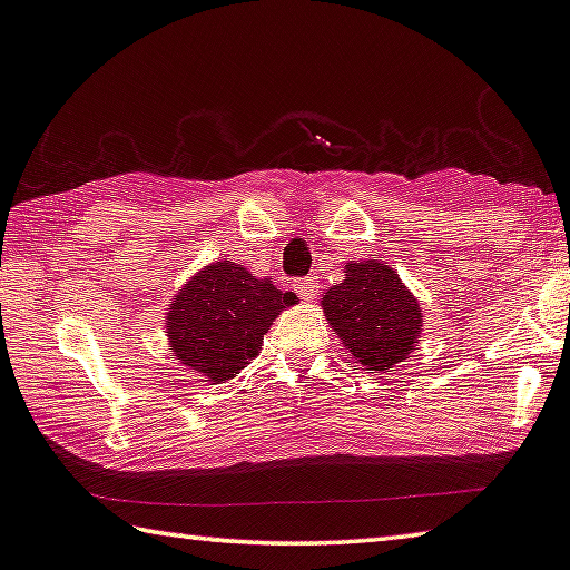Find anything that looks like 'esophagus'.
I'll use <instances>...</instances> for the list:
<instances>
[{
	"label": "esophagus",
	"mask_w": 570,
	"mask_h": 570,
	"mask_svg": "<svg viewBox=\"0 0 570 570\" xmlns=\"http://www.w3.org/2000/svg\"><path fill=\"white\" fill-rule=\"evenodd\" d=\"M294 288H296V294L304 298V302H312V298L316 296V288H320V286H316L314 278H298Z\"/></svg>",
	"instance_id": "obj_1"
}]
</instances>
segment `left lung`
Wrapping results in <instances>:
<instances>
[{"instance_id": "1", "label": "left lung", "mask_w": 570, "mask_h": 570, "mask_svg": "<svg viewBox=\"0 0 570 570\" xmlns=\"http://www.w3.org/2000/svg\"><path fill=\"white\" fill-rule=\"evenodd\" d=\"M322 308L354 360L370 370H392L417 344V298L380 262L346 266L344 282L324 294Z\"/></svg>"}]
</instances>
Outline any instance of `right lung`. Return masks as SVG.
I'll return each mask as SVG.
<instances>
[{
    "label": "right lung",
    "mask_w": 570,
    "mask_h": 570,
    "mask_svg": "<svg viewBox=\"0 0 570 570\" xmlns=\"http://www.w3.org/2000/svg\"><path fill=\"white\" fill-rule=\"evenodd\" d=\"M296 302L268 278L216 262L180 288L168 312L173 356L206 382H226L258 356L268 326Z\"/></svg>",
    "instance_id": "1"
}]
</instances>
